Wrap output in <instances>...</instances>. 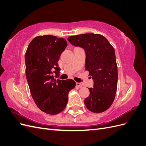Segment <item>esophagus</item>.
I'll list each match as a JSON object with an SVG mask.
<instances>
[{"label":"esophagus","instance_id":"1","mask_svg":"<svg viewBox=\"0 0 146 146\" xmlns=\"http://www.w3.org/2000/svg\"><path fill=\"white\" fill-rule=\"evenodd\" d=\"M76 86H78V87H82V85L80 83H78L77 82L76 83Z\"/></svg>","mask_w":146,"mask_h":146}]
</instances>
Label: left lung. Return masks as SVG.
<instances>
[{
	"mask_svg": "<svg viewBox=\"0 0 146 146\" xmlns=\"http://www.w3.org/2000/svg\"><path fill=\"white\" fill-rule=\"evenodd\" d=\"M68 40L85 50V69L94 81L85 100L86 108L93 113L106 111L112 105L117 90V66L113 47L100 34H81L69 36Z\"/></svg>",
	"mask_w": 146,
	"mask_h": 146,
	"instance_id": "1",
	"label": "left lung"
}]
</instances>
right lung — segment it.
I'll use <instances>...</instances> for the list:
<instances>
[{"mask_svg": "<svg viewBox=\"0 0 146 146\" xmlns=\"http://www.w3.org/2000/svg\"><path fill=\"white\" fill-rule=\"evenodd\" d=\"M66 46L64 38L38 36L30 42L25 54V74L31 95L38 107L49 114L63 111L69 92L76 85L72 79L55 78L59 76L58 61Z\"/></svg>", "mask_w": 146, "mask_h": 146, "instance_id": "right-lung-1", "label": "right lung"}]
</instances>
